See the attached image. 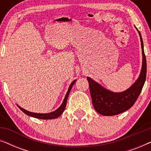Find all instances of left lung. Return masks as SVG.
Returning <instances> with one entry per match:
<instances>
[{
    "mask_svg": "<svg viewBox=\"0 0 151 151\" xmlns=\"http://www.w3.org/2000/svg\"><path fill=\"white\" fill-rule=\"evenodd\" d=\"M138 32L140 36L143 55L142 68L137 81L129 89L122 93L111 92L105 89L91 78L87 77L93 105L97 112L101 115L111 116L127 111L133 106L142 91L146 77V59L141 34L139 32Z\"/></svg>",
    "mask_w": 151,
    "mask_h": 151,
    "instance_id": "left-lung-1",
    "label": "left lung"
}]
</instances>
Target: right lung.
Masks as SVG:
<instances>
[{
	"mask_svg": "<svg viewBox=\"0 0 151 151\" xmlns=\"http://www.w3.org/2000/svg\"><path fill=\"white\" fill-rule=\"evenodd\" d=\"M76 81V80H74V81L71 82V84H70V86H69V89H68V91L67 93V94H66L65 98V99H64L63 104H62L61 106H60L59 108L57 109V110L53 111V112H51V113H45V114H43V113H35L29 112V111H26L25 109L21 108V107L18 106V105H17V106H18V108H19L20 110L22 111V112L25 113V114H27V115H29V116L36 117V118L42 119H50L57 118V117H58L62 113H63L64 110H65V109L66 107V104H67V101L68 96H69V94L70 91H71L72 86H73L74 84H75Z\"/></svg>",
	"mask_w": 151,
	"mask_h": 151,
	"instance_id": "add662e5",
	"label": "right lung"
}]
</instances>
